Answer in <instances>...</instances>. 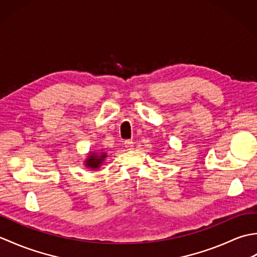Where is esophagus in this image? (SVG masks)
Segmentation results:
<instances>
[{"instance_id":"1","label":"esophagus","mask_w":257,"mask_h":257,"mask_svg":"<svg viewBox=\"0 0 257 257\" xmlns=\"http://www.w3.org/2000/svg\"><path fill=\"white\" fill-rule=\"evenodd\" d=\"M124 147L127 150H133L134 149V143L132 140H125L124 141Z\"/></svg>"}]
</instances>
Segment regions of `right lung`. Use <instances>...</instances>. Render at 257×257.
Masks as SVG:
<instances>
[{
  "instance_id": "right-lung-1",
  "label": "right lung",
  "mask_w": 257,
  "mask_h": 257,
  "mask_svg": "<svg viewBox=\"0 0 257 257\" xmlns=\"http://www.w3.org/2000/svg\"><path fill=\"white\" fill-rule=\"evenodd\" d=\"M105 158H106V154H100V155L91 154L88 157V159H87V161H86V166L90 168V169L99 168V166L101 165L102 161L105 160Z\"/></svg>"
}]
</instances>
